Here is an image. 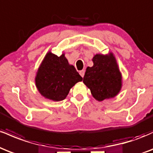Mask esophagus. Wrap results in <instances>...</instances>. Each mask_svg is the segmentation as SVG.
Returning a JSON list of instances; mask_svg holds the SVG:
<instances>
[{
  "label": "esophagus",
  "mask_w": 153,
  "mask_h": 153,
  "mask_svg": "<svg viewBox=\"0 0 153 153\" xmlns=\"http://www.w3.org/2000/svg\"><path fill=\"white\" fill-rule=\"evenodd\" d=\"M80 75H81L82 77H83L84 76V75H85V71H84V70H82V71H80Z\"/></svg>",
  "instance_id": "34e87169"
}]
</instances>
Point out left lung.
<instances>
[{"instance_id": "obj_1", "label": "left lung", "mask_w": 153, "mask_h": 153, "mask_svg": "<svg viewBox=\"0 0 153 153\" xmlns=\"http://www.w3.org/2000/svg\"><path fill=\"white\" fill-rule=\"evenodd\" d=\"M92 61L94 65L87 68L83 82L98 101L114 97L122 87V75L114 55L96 54Z\"/></svg>"}]
</instances>
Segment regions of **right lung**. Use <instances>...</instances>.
Segmentation results:
<instances>
[{"label": "right lung", "mask_w": 153, "mask_h": 153, "mask_svg": "<svg viewBox=\"0 0 153 153\" xmlns=\"http://www.w3.org/2000/svg\"><path fill=\"white\" fill-rule=\"evenodd\" d=\"M73 65H70L65 54L48 52L36 73L35 82L38 91L47 99L62 101L75 83L82 81Z\"/></svg>", "instance_id": "1"}]
</instances>
